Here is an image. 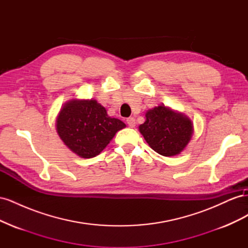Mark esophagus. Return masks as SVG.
Listing matches in <instances>:
<instances>
[{
	"label": "esophagus",
	"instance_id": "34e87169",
	"mask_svg": "<svg viewBox=\"0 0 248 248\" xmlns=\"http://www.w3.org/2000/svg\"><path fill=\"white\" fill-rule=\"evenodd\" d=\"M126 122H127V124H128V126H129V127H131V128H132V127L136 126V119H134L133 117L127 118Z\"/></svg>",
	"mask_w": 248,
	"mask_h": 248
}]
</instances>
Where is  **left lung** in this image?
Instances as JSON below:
<instances>
[{"label":"left lung","mask_w":248,"mask_h":248,"mask_svg":"<svg viewBox=\"0 0 248 248\" xmlns=\"http://www.w3.org/2000/svg\"><path fill=\"white\" fill-rule=\"evenodd\" d=\"M139 129L155 152L162 156H175L189 142L193 124L181 112L159 106L146 112V121Z\"/></svg>","instance_id":"obj_1"}]
</instances>
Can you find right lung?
Instances as JSON below:
<instances>
[{"label": "right lung", "mask_w": 248, "mask_h": 248, "mask_svg": "<svg viewBox=\"0 0 248 248\" xmlns=\"http://www.w3.org/2000/svg\"><path fill=\"white\" fill-rule=\"evenodd\" d=\"M57 132L73 153L82 158L100 154L115 134L126 125L108 117L107 109L93 99H72L60 110Z\"/></svg>", "instance_id": "add662e5"}]
</instances>
